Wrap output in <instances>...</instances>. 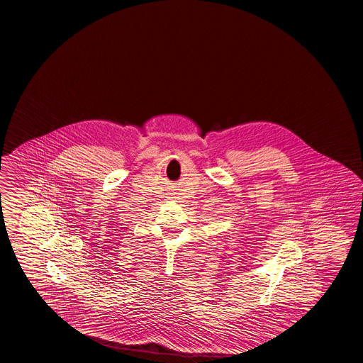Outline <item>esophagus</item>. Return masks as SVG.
I'll return each mask as SVG.
<instances>
[{
  "mask_svg": "<svg viewBox=\"0 0 363 363\" xmlns=\"http://www.w3.org/2000/svg\"><path fill=\"white\" fill-rule=\"evenodd\" d=\"M172 194H173V196H174V197H173V198H177V194H178V193H172Z\"/></svg>",
  "mask_w": 363,
  "mask_h": 363,
  "instance_id": "obj_1",
  "label": "esophagus"
}]
</instances>
